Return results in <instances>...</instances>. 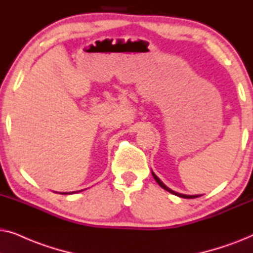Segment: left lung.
Instances as JSON below:
<instances>
[{
	"mask_svg": "<svg viewBox=\"0 0 253 253\" xmlns=\"http://www.w3.org/2000/svg\"><path fill=\"white\" fill-rule=\"evenodd\" d=\"M152 175H153V177H154V179L155 181H157V183L159 185L161 186L162 189H165V190H167L168 192H170V193H172V195H175V196H177V197H181V198H186V199H192V198H197V197H200V195L198 196V195H193V196H191V195H183V193H179V192H176V191H174V190H171L170 188H168L167 185H165V183L161 181L160 178L158 177L157 175L154 174L153 171H152Z\"/></svg>",
	"mask_w": 253,
	"mask_h": 253,
	"instance_id": "obj_1",
	"label": "left lung"
}]
</instances>
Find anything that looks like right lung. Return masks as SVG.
<instances>
[{"label": "right lung", "instance_id": "1", "mask_svg": "<svg viewBox=\"0 0 253 253\" xmlns=\"http://www.w3.org/2000/svg\"><path fill=\"white\" fill-rule=\"evenodd\" d=\"M83 191V190H82ZM77 192H81V191H72V192H57V193H61V195H72V193H77Z\"/></svg>", "mask_w": 253, "mask_h": 253}]
</instances>
